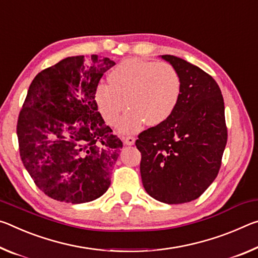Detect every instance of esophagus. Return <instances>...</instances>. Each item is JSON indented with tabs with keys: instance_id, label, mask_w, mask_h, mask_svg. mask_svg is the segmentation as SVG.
Instances as JSON below:
<instances>
[{
	"instance_id": "1",
	"label": "esophagus",
	"mask_w": 258,
	"mask_h": 258,
	"mask_svg": "<svg viewBox=\"0 0 258 258\" xmlns=\"http://www.w3.org/2000/svg\"><path fill=\"white\" fill-rule=\"evenodd\" d=\"M135 141H136V139H135L134 137H132V136H126V137H123V143L125 145H128V146H132V145H134L135 144Z\"/></svg>"
}]
</instances>
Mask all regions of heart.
Wrapping results in <instances>:
<instances>
[{
	"mask_svg": "<svg viewBox=\"0 0 258 258\" xmlns=\"http://www.w3.org/2000/svg\"><path fill=\"white\" fill-rule=\"evenodd\" d=\"M108 82L96 87V106L104 121L114 126L126 103L129 109L120 124L123 133L137 132L145 122L149 125L163 123L174 113L181 92L175 67L136 58L119 62L109 72Z\"/></svg>",
	"mask_w": 258,
	"mask_h": 258,
	"instance_id": "obj_1",
	"label": "heart"
}]
</instances>
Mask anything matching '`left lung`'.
<instances>
[{
    "label": "left lung",
    "instance_id": "left-lung-1",
    "mask_svg": "<svg viewBox=\"0 0 258 258\" xmlns=\"http://www.w3.org/2000/svg\"><path fill=\"white\" fill-rule=\"evenodd\" d=\"M178 72L179 101L163 123L139 134L145 191L168 205L196 200L216 178L227 142L224 100L216 81L200 67L163 54Z\"/></svg>",
    "mask_w": 258,
    "mask_h": 258
}]
</instances>
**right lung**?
<instances>
[{
  "mask_svg": "<svg viewBox=\"0 0 258 258\" xmlns=\"http://www.w3.org/2000/svg\"><path fill=\"white\" fill-rule=\"evenodd\" d=\"M115 62L74 56L43 70L29 86L19 114L20 158L42 192L67 204L103 196L122 142L105 124L94 95Z\"/></svg>",
  "mask_w": 258,
  "mask_h": 258,
  "instance_id": "add662e5",
  "label": "right lung"
}]
</instances>
